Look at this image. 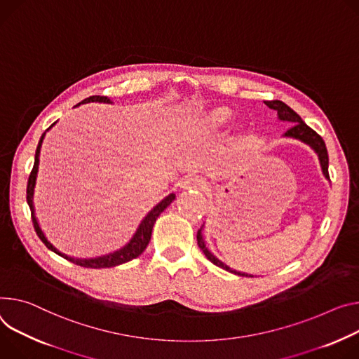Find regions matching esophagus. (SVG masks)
Returning <instances> with one entry per match:
<instances>
[{"mask_svg":"<svg viewBox=\"0 0 359 359\" xmlns=\"http://www.w3.org/2000/svg\"><path fill=\"white\" fill-rule=\"evenodd\" d=\"M180 184L184 189H198V190H205L208 187L206 180L202 176H199V175H187V176H184L182 179Z\"/></svg>","mask_w":359,"mask_h":359,"instance_id":"34e87169","label":"esophagus"}]
</instances>
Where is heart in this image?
<instances>
[{"label": "heart", "mask_w": 359, "mask_h": 359, "mask_svg": "<svg viewBox=\"0 0 359 359\" xmlns=\"http://www.w3.org/2000/svg\"><path fill=\"white\" fill-rule=\"evenodd\" d=\"M231 117V113L224 110V109H220V110H216L213 111L210 116H209V123L213 124V126H220L223 123H226L227 120H229Z\"/></svg>", "instance_id": "b5f03b06"}]
</instances>
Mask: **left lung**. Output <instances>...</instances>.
<instances>
[{
  "mask_svg": "<svg viewBox=\"0 0 359 359\" xmlns=\"http://www.w3.org/2000/svg\"><path fill=\"white\" fill-rule=\"evenodd\" d=\"M265 104H266L269 109L276 110L280 120L293 123L292 127L285 133V136H286V137L298 139V140H301V142L309 144V146L318 153V157H319V161H320V168H322V172H323L325 177L330 179V173H328L330 158H328V150H327V146H325L323 139L315 132V130H312V128L299 117V114H297L289 106H286L283 102L271 100V102H265ZM198 245H199V248L203 250L205 256L210 260L212 264H215L216 266H219V268H222V269H224V271H227V272H232V273H235V275H239V276H250V275H248V273H242V272H236V271L231 269L229 266L224 265L223 262H220V260H219L216 256H213V255L210 253V250L206 248L201 231L198 232Z\"/></svg>",
  "mask_w": 359,
  "mask_h": 359,
  "instance_id": "1",
  "label": "left lung"
}]
</instances>
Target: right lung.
Masks as SVG:
<instances>
[{"label": "right lung", "mask_w": 359, "mask_h": 359, "mask_svg": "<svg viewBox=\"0 0 359 359\" xmlns=\"http://www.w3.org/2000/svg\"><path fill=\"white\" fill-rule=\"evenodd\" d=\"M90 102H100V103H110V99L106 95H91L88 97V99H84L81 103H90ZM80 104V103H79ZM77 104V106H79ZM43 139H44V135L41 136L40 142H39V146H37V150H36V158H34V166H32V170L28 176V183H27V203L29 206V210H31V219H32V224H34V229L39 235V238L41 239V242L50 249L53 250L54 253L60 255L61 257L70 260V262L79 265V266H83V268H93V269H100V268H113V266H117V265H121L124 262H128V260H132L135 257H137L139 255H142L144 252V249L147 248L149 242H150V238H151V231H153V224L156 222V219L158 217V215L165 210L173 201H175V194H169V196H166L165 199H163L158 205H156L153 208V210L149 212V215L143 219V222L140 223L139 229L136 232V235L132 238V241H130L123 249L114 252V253H110V255H106V256H100V257H94V259H74V257H70L67 255L61 253L60 250H57L48 241L47 238L44 236L43 231L40 229L39 226V222L36 219V215H34V206H32V191H34V184H36V176H37V169H39V154H40V147H41V143H43Z\"/></svg>", "instance_id": "1"}]
</instances>
